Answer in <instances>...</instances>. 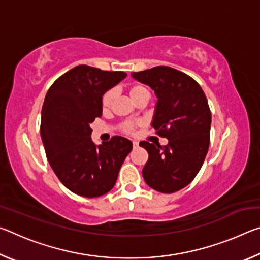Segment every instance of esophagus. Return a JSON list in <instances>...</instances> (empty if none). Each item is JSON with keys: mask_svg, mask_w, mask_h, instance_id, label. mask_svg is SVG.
<instances>
[{"mask_svg": "<svg viewBox=\"0 0 260 260\" xmlns=\"http://www.w3.org/2000/svg\"><path fill=\"white\" fill-rule=\"evenodd\" d=\"M139 147V143L136 142V141H133V148H138Z\"/></svg>", "mask_w": 260, "mask_h": 260, "instance_id": "esophagus-1", "label": "esophagus"}]
</instances>
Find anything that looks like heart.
Returning a JSON list of instances; mask_svg holds the SVG:
<instances>
[{
    "label": "heart",
    "mask_w": 260,
    "mask_h": 260,
    "mask_svg": "<svg viewBox=\"0 0 260 260\" xmlns=\"http://www.w3.org/2000/svg\"><path fill=\"white\" fill-rule=\"evenodd\" d=\"M128 93L134 102L139 101L140 99L149 98L148 88L142 85V83H132L131 86H128ZM114 99H116V89L110 88V89L105 91L102 99H101V105H102L103 111H108V110L111 109ZM136 127H138V124H135V122L124 121L122 124H120V131L125 134H132L135 131Z\"/></svg>",
    "instance_id": "obj_1"
}]
</instances>
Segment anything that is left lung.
Here are the masks:
<instances>
[{
  "instance_id": "obj_1",
  "label": "left lung",
  "mask_w": 260,
  "mask_h": 260,
  "mask_svg": "<svg viewBox=\"0 0 260 260\" xmlns=\"http://www.w3.org/2000/svg\"><path fill=\"white\" fill-rule=\"evenodd\" d=\"M158 98L152 126L169 143L140 142L148 151L144 181L157 191L171 193L190 183L203 165L210 144L211 111L203 89L191 77L170 67L133 72Z\"/></svg>"
}]
</instances>
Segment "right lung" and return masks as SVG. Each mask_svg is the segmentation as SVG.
<instances>
[{
	"instance_id": "right-lung-1",
	"label": "right lung",
	"mask_w": 260,
	"mask_h": 260,
	"mask_svg": "<svg viewBox=\"0 0 260 260\" xmlns=\"http://www.w3.org/2000/svg\"><path fill=\"white\" fill-rule=\"evenodd\" d=\"M127 74L78 65L60 76L46 95L41 113V139L57 178L72 192L88 199L111 190L133 144L113 136L99 147L90 124L102 116L101 99Z\"/></svg>"
}]
</instances>
